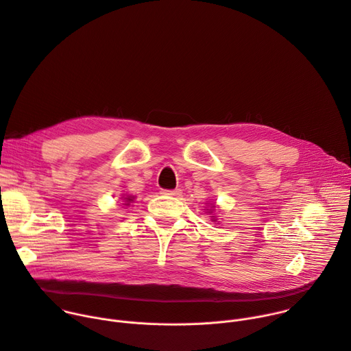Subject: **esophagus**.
Wrapping results in <instances>:
<instances>
[{"mask_svg": "<svg viewBox=\"0 0 351 351\" xmlns=\"http://www.w3.org/2000/svg\"><path fill=\"white\" fill-rule=\"evenodd\" d=\"M161 194L169 197H181V190H161Z\"/></svg>", "mask_w": 351, "mask_h": 351, "instance_id": "esophagus-1", "label": "esophagus"}]
</instances>
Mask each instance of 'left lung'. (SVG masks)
Listing matches in <instances>:
<instances>
[{"instance_id":"obj_1","label":"left lung","mask_w":351,"mask_h":351,"mask_svg":"<svg viewBox=\"0 0 351 351\" xmlns=\"http://www.w3.org/2000/svg\"><path fill=\"white\" fill-rule=\"evenodd\" d=\"M212 208H215V205H212ZM209 213H212V210H208ZM212 218V221H215V222H217V218H215V217H210Z\"/></svg>"}]
</instances>
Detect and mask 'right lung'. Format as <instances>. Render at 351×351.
I'll list each match as a JSON object with an SVG mask.
<instances>
[{"label": "right lung", "mask_w": 351, "mask_h": 351, "mask_svg": "<svg viewBox=\"0 0 351 351\" xmlns=\"http://www.w3.org/2000/svg\"><path fill=\"white\" fill-rule=\"evenodd\" d=\"M123 199H125V204H123V205L129 206V205H130V202H133L134 197H132V195H126V197H123Z\"/></svg>", "instance_id": "obj_1"}]
</instances>
